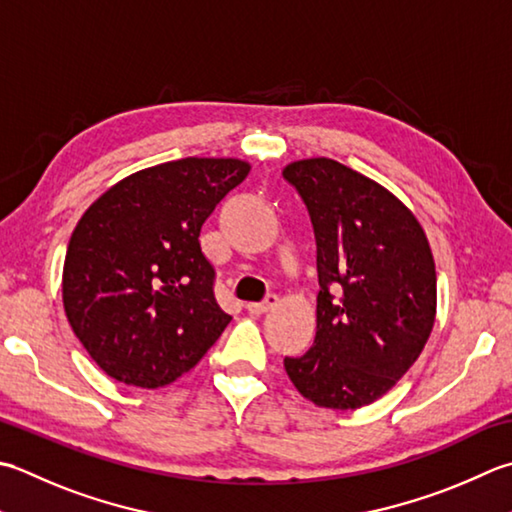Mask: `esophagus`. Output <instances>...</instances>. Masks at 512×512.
<instances>
[{
    "label": "esophagus",
    "instance_id": "esophagus-1",
    "mask_svg": "<svg viewBox=\"0 0 512 512\" xmlns=\"http://www.w3.org/2000/svg\"><path fill=\"white\" fill-rule=\"evenodd\" d=\"M279 304V297L277 295H266V299L264 302H255V304H248V313H253V315H264V313H268L270 308H275Z\"/></svg>",
    "mask_w": 512,
    "mask_h": 512
}]
</instances>
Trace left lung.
Here are the masks:
<instances>
[{
    "mask_svg": "<svg viewBox=\"0 0 512 512\" xmlns=\"http://www.w3.org/2000/svg\"><path fill=\"white\" fill-rule=\"evenodd\" d=\"M284 177L308 208L319 273L315 342L284 368L308 402L368 406L406 375L433 330L426 233L390 190L335 159H299Z\"/></svg>",
    "mask_w": 512,
    "mask_h": 512,
    "instance_id": "left-lung-1",
    "label": "left lung"
}]
</instances>
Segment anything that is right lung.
<instances>
[{
	"mask_svg": "<svg viewBox=\"0 0 512 512\" xmlns=\"http://www.w3.org/2000/svg\"><path fill=\"white\" fill-rule=\"evenodd\" d=\"M250 173L233 157H186L124 177L70 235L62 299L93 362L159 388L188 373L233 317L219 308L199 230Z\"/></svg>",
	"mask_w": 512,
	"mask_h": 512,
	"instance_id": "obj_1",
	"label": "right lung"
}]
</instances>
